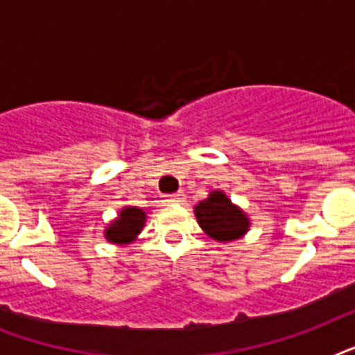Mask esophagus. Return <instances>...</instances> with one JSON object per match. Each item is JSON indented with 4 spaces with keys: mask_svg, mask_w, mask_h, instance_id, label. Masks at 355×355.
I'll return each instance as SVG.
<instances>
[{
    "mask_svg": "<svg viewBox=\"0 0 355 355\" xmlns=\"http://www.w3.org/2000/svg\"><path fill=\"white\" fill-rule=\"evenodd\" d=\"M182 200H184V193L182 191H178V193L166 195V197H164V205H177V202H182Z\"/></svg>",
    "mask_w": 355,
    "mask_h": 355,
    "instance_id": "obj_1",
    "label": "esophagus"
}]
</instances>
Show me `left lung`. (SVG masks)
Masks as SVG:
<instances>
[{
  "mask_svg": "<svg viewBox=\"0 0 355 355\" xmlns=\"http://www.w3.org/2000/svg\"><path fill=\"white\" fill-rule=\"evenodd\" d=\"M195 217L199 227L214 241H236L250 230V219L228 199L223 189H211L205 200L195 205Z\"/></svg>",
  "mask_w": 355,
  "mask_h": 355,
  "instance_id": "left-lung-1",
  "label": "left lung"
}]
</instances>
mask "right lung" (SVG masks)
<instances>
[{
  "label": "right lung",
  "mask_w": 355,
  "mask_h": 355,
  "mask_svg": "<svg viewBox=\"0 0 355 355\" xmlns=\"http://www.w3.org/2000/svg\"><path fill=\"white\" fill-rule=\"evenodd\" d=\"M147 221V214L138 206H123L118 217L105 228V239L112 245H128L136 241Z\"/></svg>",
  "instance_id": "obj_1"
}]
</instances>
